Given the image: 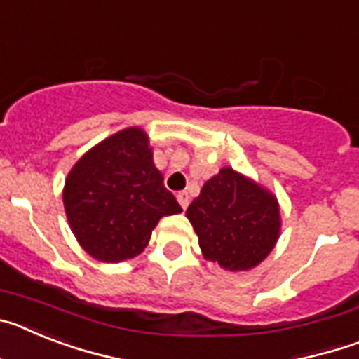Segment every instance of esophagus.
<instances>
[{"mask_svg": "<svg viewBox=\"0 0 359 359\" xmlns=\"http://www.w3.org/2000/svg\"><path fill=\"white\" fill-rule=\"evenodd\" d=\"M176 198H177V203H180L183 210H185V208L189 207V194H187L185 190H182V192H177Z\"/></svg>", "mask_w": 359, "mask_h": 359, "instance_id": "34e87169", "label": "esophagus"}]
</instances>
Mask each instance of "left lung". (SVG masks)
<instances>
[{
	"mask_svg": "<svg viewBox=\"0 0 359 359\" xmlns=\"http://www.w3.org/2000/svg\"><path fill=\"white\" fill-rule=\"evenodd\" d=\"M187 217L205 261L230 273L257 268L280 237L277 196L252 177L223 167L205 182Z\"/></svg>",
	"mask_w": 359,
	"mask_h": 359,
	"instance_id": "8db88e82",
	"label": "left lung"
}]
</instances>
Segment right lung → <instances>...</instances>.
<instances>
[{
  "instance_id": "obj_1",
  "label": "right lung",
  "mask_w": 359,
  "mask_h": 359,
  "mask_svg": "<svg viewBox=\"0 0 359 359\" xmlns=\"http://www.w3.org/2000/svg\"><path fill=\"white\" fill-rule=\"evenodd\" d=\"M62 203L81 248L100 262L140 255L158 221L182 212L138 126L107 136L79 158L66 176Z\"/></svg>"
}]
</instances>
